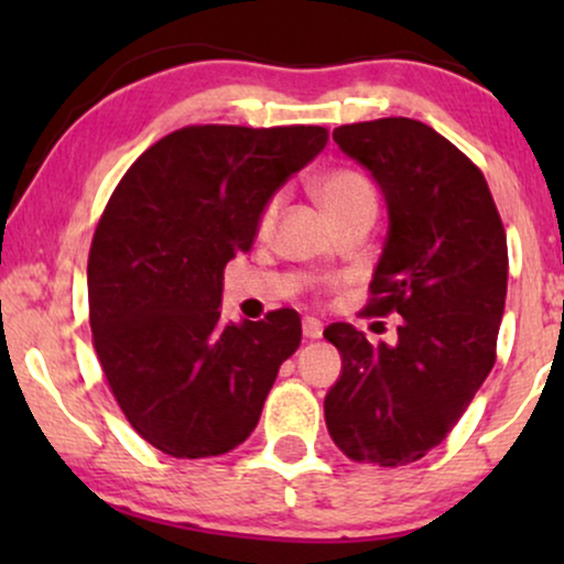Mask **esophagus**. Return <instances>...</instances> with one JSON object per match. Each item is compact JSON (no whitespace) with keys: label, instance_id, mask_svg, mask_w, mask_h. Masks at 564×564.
Wrapping results in <instances>:
<instances>
[{"label":"esophagus","instance_id":"1","mask_svg":"<svg viewBox=\"0 0 564 564\" xmlns=\"http://www.w3.org/2000/svg\"><path fill=\"white\" fill-rule=\"evenodd\" d=\"M302 334L307 336V339H321L323 323L318 318H304L302 321Z\"/></svg>","mask_w":564,"mask_h":564}]
</instances>
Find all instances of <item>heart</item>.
<instances>
[{"instance_id": "heart-1", "label": "heart", "mask_w": 564, "mask_h": 564, "mask_svg": "<svg viewBox=\"0 0 564 564\" xmlns=\"http://www.w3.org/2000/svg\"><path fill=\"white\" fill-rule=\"evenodd\" d=\"M315 196H318L323 209L328 212V217H332L336 225L364 215L373 217V212H377V187H373L366 172L355 170V166H336V170H328L323 177H318V183H315ZM281 193L268 198V204H264L260 212V219H257V230L270 232V228L275 225L278 209H281Z\"/></svg>"}]
</instances>
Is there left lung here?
I'll return each mask as SVG.
<instances>
[{
    "instance_id": "1",
    "label": "left lung",
    "mask_w": 564,
    "mask_h": 564,
    "mask_svg": "<svg viewBox=\"0 0 564 564\" xmlns=\"http://www.w3.org/2000/svg\"><path fill=\"white\" fill-rule=\"evenodd\" d=\"M373 174L390 209L364 315L398 313V341L352 323L323 332L341 352L326 426L352 462L403 467L448 437L496 364L507 300V232L480 166L416 119L334 129Z\"/></svg>"
}]
</instances>
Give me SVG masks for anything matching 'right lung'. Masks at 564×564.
<instances>
[{"mask_svg": "<svg viewBox=\"0 0 564 564\" xmlns=\"http://www.w3.org/2000/svg\"><path fill=\"white\" fill-rule=\"evenodd\" d=\"M326 127L193 124L153 142L108 198L87 260L93 345L116 403L174 458L223 456L254 432L296 310L219 318L223 270L262 206L326 148Z\"/></svg>", "mask_w": 564, "mask_h": 564, "instance_id": "1", "label": "right lung"}]
</instances>
